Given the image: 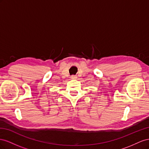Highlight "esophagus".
Instances as JSON below:
<instances>
[{
	"instance_id": "34e87169",
	"label": "esophagus",
	"mask_w": 149,
	"mask_h": 149,
	"mask_svg": "<svg viewBox=\"0 0 149 149\" xmlns=\"http://www.w3.org/2000/svg\"><path fill=\"white\" fill-rule=\"evenodd\" d=\"M71 78H72V79H76V78H77V76H75V75H72V76H71Z\"/></svg>"
}]
</instances>
